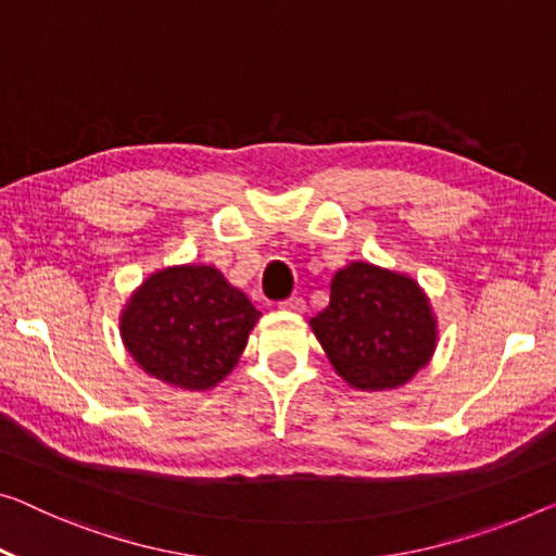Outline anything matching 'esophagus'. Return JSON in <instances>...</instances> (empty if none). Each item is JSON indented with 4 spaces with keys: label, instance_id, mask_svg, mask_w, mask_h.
I'll use <instances>...</instances> for the list:
<instances>
[{
    "label": "esophagus",
    "instance_id": "obj_1",
    "mask_svg": "<svg viewBox=\"0 0 556 556\" xmlns=\"http://www.w3.org/2000/svg\"><path fill=\"white\" fill-rule=\"evenodd\" d=\"M279 306H281V309H289V312H304L306 309V302H304V296L292 294V296H289V300L279 302Z\"/></svg>",
    "mask_w": 556,
    "mask_h": 556
}]
</instances>
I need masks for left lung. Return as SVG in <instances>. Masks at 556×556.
Segmentation results:
<instances>
[{
	"label": "left lung",
	"mask_w": 556,
	"mask_h": 556,
	"mask_svg": "<svg viewBox=\"0 0 556 556\" xmlns=\"http://www.w3.org/2000/svg\"><path fill=\"white\" fill-rule=\"evenodd\" d=\"M339 377L357 389H394L434 352V317L409 277L354 262L331 279V300L312 321Z\"/></svg>",
	"instance_id": "obj_1"
}]
</instances>
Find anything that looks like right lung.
<instances>
[{
  "label": "right lung",
  "mask_w": 556,
  "mask_h": 556,
  "mask_svg": "<svg viewBox=\"0 0 556 556\" xmlns=\"http://www.w3.org/2000/svg\"><path fill=\"white\" fill-rule=\"evenodd\" d=\"M260 312L214 267H172L149 277L122 314V339L147 375L210 389L242 354Z\"/></svg>",
  "instance_id": "add662e5"
}]
</instances>
